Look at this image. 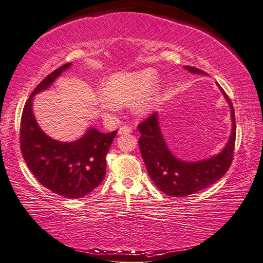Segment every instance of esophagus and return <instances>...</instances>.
Instances as JSON below:
<instances>
[{"instance_id":"esophagus-1","label":"esophagus","mask_w":263,"mask_h":263,"mask_svg":"<svg viewBox=\"0 0 263 263\" xmlns=\"http://www.w3.org/2000/svg\"><path fill=\"white\" fill-rule=\"evenodd\" d=\"M131 132H132V128L127 125H123L118 128V133H120V135H127V133H131Z\"/></svg>"}]
</instances>
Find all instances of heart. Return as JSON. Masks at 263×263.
I'll return each mask as SVG.
<instances>
[{"instance_id":"obj_1","label":"heart","mask_w":263,"mask_h":263,"mask_svg":"<svg viewBox=\"0 0 263 263\" xmlns=\"http://www.w3.org/2000/svg\"><path fill=\"white\" fill-rule=\"evenodd\" d=\"M97 105L104 117L114 116L121 105L130 102L137 115H146L157 105L161 85L157 75L146 69L136 73H116L102 83Z\"/></svg>"}]
</instances>
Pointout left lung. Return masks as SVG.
Returning a JSON list of instances; mask_svg holds the SVG:
<instances>
[{
	"label": "left lung",
	"instance_id": "obj_1",
	"mask_svg": "<svg viewBox=\"0 0 263 263\" xmlns=\"http://www.w3.org/2000/svg\"><path fill=\"white\" fill-rule=\"evenodd\" d=\"M183 67L190 73L205 74L193 66ZM220 90L229 104L233 127L227 145L218 155L198 162H184L177 158L170 152L164 140L157 112H154L138 125L141 135L139 138V148L147 171L155 186L168 196L183 197L197 193L222 178L231 165L236 140L235 110L227 93L221 87Z\"/></svg>",
	"mask_w": 263,
	"mask_h": 263
}]
</instances>
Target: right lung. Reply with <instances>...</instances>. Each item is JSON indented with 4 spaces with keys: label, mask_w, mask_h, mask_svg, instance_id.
<instances>
[{
    "label": "right lung",
    "mask_w": 263,
    "mask_h": 263,
    "mask_svg": "<svg viewBox=\"0 0 263 263\" xmlns=\"http://www.w3.org/2000/svg\"><path fill=\"white\" fill-rule=\"evenodd\" d=\"M70 65H63L46 76L26 101L20 122V149L41 184L65 198H81L104 180L106 155L117 131L102 133L91 127L79 140L57 141L41 130L32 108L34 96L48 89Z\"/></svg>",
    "instance_id": "add662e5"
}]
</instances>
